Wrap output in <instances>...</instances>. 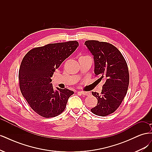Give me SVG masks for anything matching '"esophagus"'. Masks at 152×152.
Segmentation results:
<instances>
[{"label":"esophagus","mask_w":152,"mask_h":152,"mask_svg":"<svg viewBox=\"0 0 152 152\" xmlns=\"http://www.w3.org/2000/svg\"><path fill=\"white\" fill-rule=\"evenodd\" d=\"M80 93L84 96H89L90 95V93L89 92H85V91H80Z\"/></svg>","instance_id":"34e87169"}]
</instances>
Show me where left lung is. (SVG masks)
Segmentation results:
<instances>
[{
	"mask_svg": "<svg viewBox=\"0 0 152 152\" xmlns=\"http://www.w3.org/2000/svg\"><path fill=\"white\" fill-rule=\"evenodd\" d=\"M84 44L94 57L95 75L105 80L101 94L92 92L98 104L91 111L96 115L107 116L115 111L126 95L129 82L127 63L111 44L87 40Z\"/></svg>",
	"mask_w": 152,
	"mask_h": 152,
	"instance_id": "1",
	"label": "left lung"
}]
</instances>
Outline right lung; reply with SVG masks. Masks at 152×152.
<instances>
[{"label": "right lung", "instance_id": "1", "mask_svg": "<svg viewBox=\"0 0 152 152\" xmlns=\"http://www.w3.org/2000/svg\"><path fill=\"white\" fill-rule=\"evenodd\" d=\"M78 46L77 41L49 44L32 49L23 59L18 75L20 88L30 107L40 116L56 117L65 110L73 91L54 89L51 77Z\"/></svg>", "mask_w": 152, "mask_h": 152}]
</instances>
